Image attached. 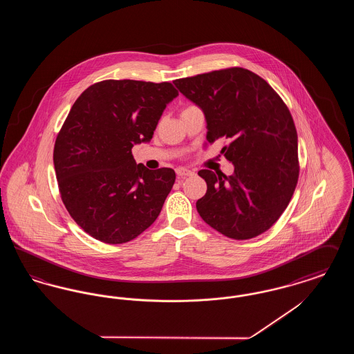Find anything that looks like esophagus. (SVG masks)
I'll return each instance as SVG.
<instances>
[{"instance_id":"obj_1","label":"esophagus","mask_w":354,"mask_h":354,"mask_svg":"<svg viewBox=\"0 0 354 354\" xmlns=\"http://www.w3.org/2000/svg\"><path fill=\"white\" fill-rule=\"evenodd\" d=\"M176 175H178L179 179H182V178H187V176H192L194 172L191 169H176Z\"/></svg>"}]
</instances>
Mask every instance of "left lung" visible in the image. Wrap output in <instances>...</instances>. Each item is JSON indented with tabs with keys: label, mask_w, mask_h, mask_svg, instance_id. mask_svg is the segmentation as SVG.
<instances>
[{
	"label": "left lung",
	"mask_w": 354,
	"mask_h": 354,
	"mask_svg": "<svg viewBox=\"0 0 354 354\" xmlns=\"http://www.w3.org/2000/svg\"><path fill=\"white\" fill-rule=\"evenodd\" d=\"M207 120V140L230 139L221 153L231 176L201 169L207 192L196 202L202 219L235 240L261 235L277 221L299 179L297 131L280 95L243 68H223L174 81Z\"/></svg>",
	"instance_id": "8db88e82"
}]
</instances>
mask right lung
I'll return each instance as SVG.
<instances>
[{
    "mask_svg": "<svg viewBox=\"0 0 354 354\" xmlns=\"http://www.w3.org/2000/svg\"><path fill=\"white\" fill-rule=\"evenodd\" d=\"M178 94L169 82L106 80L74 102L57 135L53 160L62 202L86 234L122 244L159 216L175 171L136 165L131 149L151 139Z\"/></svg>",
    "mask_w": 354,
    "mask_h": 354,
    "instance_id": "right-lung-1",
    "label": "right lung"
}]
</instances>
